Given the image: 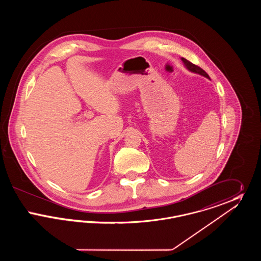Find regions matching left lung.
<instances>
[{
  "label": "left lung",
  "mask_w": 261,
  "mask_h": 261,
  "mask_svg": "<svg viewBox=\"0 0 261 261\" xmlns=\"http://www.w3.org/2000/svg\"><path fill=\"white\" fill-rule=\"evenodd\" d=\"M182 61L184 62L185 65L187 66V68H188L189 70H191V71H193V72H196V73H199V74L202 75V76H204V77H206V78H210L208 74H207L202 68H200L199 66H198V65H196V64L189 62L188 60L184 59V58H182Z\"/></svg>",
  "instance_id": "1"
}]
</instances>
